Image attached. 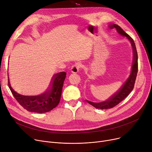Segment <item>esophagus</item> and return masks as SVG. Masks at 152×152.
<instances>
[{
    "label": "esophagus",
    "mask_w": 152,
    "mask_h": 152,
    "mask_svg": "<svg viewBox=\"0 0 152 152\" xmlns=\"http://www.w3.org/2000/svg\"><path fill=\"white\" fill-rule=\"evenodd\" d=\"M80 67V64L79 63L75 64L72 67H71V72L74 74H77L79 71Z\"/></svg>",
    "instance_id": "1"
}]
</instances>
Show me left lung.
I'll return each instance as SVG.
<instances>
[{
  "mask_svg": "<svg viewBox=\"0 0 152 152\" xmlns=\"http://www.w3.org/2000/svg\"><path fill=\"white\" fill-rule=\"evenodd\" d=\"M109 28L111 29H115L119 34L122 35V36L126 37L129 40L132 47L133 61L131 74L128 78L126 80L125 83L123 85L120 90L115 94H114L110 98H109L108 100L102 102H93L90 101H86L89 104L94 107L95 108L100 109H108L118 105L124 98L126 97L129 94V93L133 90L134 86V83L138 71L137 53L135 43L134 42L133 39L117 24H110L109 26Z\"/></svg>",
  "mask_w": 152,
  "mask_h": 152,
  "instance_id": "obj_1",
  "label": "left lung"
}]
</instances>
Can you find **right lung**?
Wrapping results in <instances>:
<instances>
[{
    "label": "right lung",
    "instance_id": "1",
    "mask_svg": "<svg viewBox=\"0 0 152 152\" xmlns=\"http://www.w3.org/2000/svg\"><path fill=\"white\" fill-rule=\"evenodd\" d=\"M66 77L65 72H61L55 74L48 90L39 96H25L18 93L12 87L8 77V83L13 96L24 109L29 112L42 113L50 112L55 108L59 103Z\"/></svg>",
    "mask_w": 152,
    "mask_h": 152
}]
</instances>
